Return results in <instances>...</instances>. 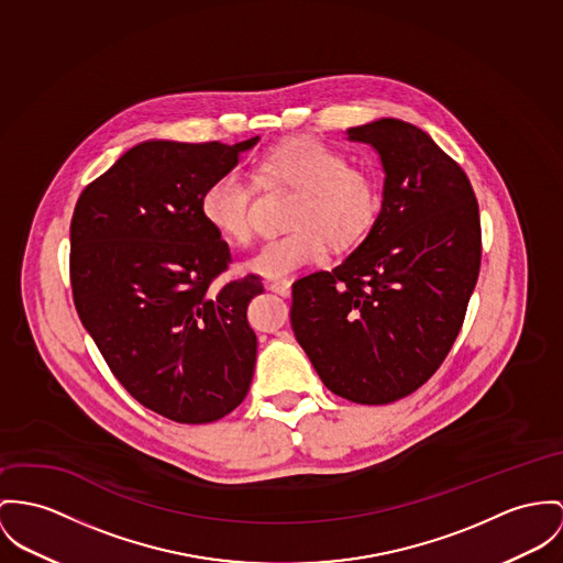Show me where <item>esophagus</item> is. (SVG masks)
<instances>
[{
  "label": "esophagus",
  "instance_id": "1",
  "mask_svg": "<svg viewBox=\"0 0 563 563\" xmlns=\"http://www.w3.org/2000/svg\"><path fill=\"white\" fill-rule=\"evenodd\" d=\"M269 291L278 294L280 298H289L291 296V283L289 280H274V283H269Z\"/></svg>",
  "mask_w": 563,
  "mask_h": 563
}]
</instances>
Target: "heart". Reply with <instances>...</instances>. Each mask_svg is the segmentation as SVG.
Segmentation results:
<instances>
[{"label": "heart", "instance_id": "obj_1", "mask_svg": "<svg viewBox=\"0 0 563 563\" xmlns=\"http://www.w3.org/2000/svg\"><path fill=\"white\" fill-rule=\"evenodd\" d=\"M265 188L298 190L287 227L246 261V269L263 278H289L306 265L325 257L328 244L336 251L357 244L373 227L379 206V184L364 167L349 165L341 150L314 136H294L272 145L255 167ZM253 186L233 172L220 174L203 188L199 210L203 220L231 244L246 246L255 235Z\"/></svg>", "mask_w": 563, "mask_h": 563}]
</instances>
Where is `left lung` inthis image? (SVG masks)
Returning <instances> with one entry per match:
<instances>
[{
    "mask_svg": "<svg viewBox=\"0 0 563 563\" xmlns=\"http://www.w3.org/2000/svg\"><path fill=\"white\" fill-rule=\"evenodd\" d=\"M346 134L382 158V212L341 265L294 283L291 328L325 388L388 405L433 377L463 328L479 210L470 177L424 130L384 118Z\"/></svg>",
    "mask_w": 563,
    "mask_h": 563,
    "instance_id": "8db88e82",
    "label": "left lung"
}]
</instances>
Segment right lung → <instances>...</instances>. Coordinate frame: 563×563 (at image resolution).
<instances>
[{"label":"right lung","instance_id":"add662e5","mask_svg":"<svg viewBox=\"0 0 563 563\" xmlns=\"http://www.w3.org/2000/svg\"><path fill=\"white\" fill-rule=\"evenodd\" d=\"M260 136L224 145L145 141L87 184L70 222L73 300L115 379L179 424L231 413L249 394L257 274L214 280L231 251L203 220V188Z\"/></svg>","mask_w":563,"mask_h":563}]
</instances>
